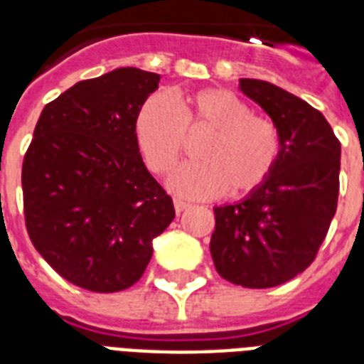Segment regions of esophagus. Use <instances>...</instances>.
I'll list each match as a JSON object with an SVG mask.
<instances>
[{"label": "esophagus", "instance_id": "obj_1", "mask_svg": "<svg viewBox=\"0 0 364 364\" xmlns=\"http://www.w3.org/2000/svg\"><path fill=\"white\" fill-rule=\"evenodd\" d=\"M173 205H176L177 213H181V211H185L188 208V202H185V200L176 198V200H173Z\"/></svg>", "mask_w": 364, "mask_h": 364}]
</instances>
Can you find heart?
Returning <instances> with one entry per match:
<instances>
[{"label": "heart", "mask_w": 364, "mask_h": 364, "mask_svg": "<svg viewBox=\"0 0 364 364\" xmlns=\"http://www.w3.org/2000/svg\"><path fill=\"white\" fill-rule=\"evenodd\" d=\"M208 132L194 162L171 171L168 187L185 198L242 196L260 187L279 156V132L253 115L247 102L227 88H204L171 102L149 96L134 121L137 147L154 173H166L183 151L185 134Z\"/></svg>", "instance_id": "1"}]
</instances>
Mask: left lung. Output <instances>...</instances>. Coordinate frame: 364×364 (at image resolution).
Segmentation results:
<instances>
[{
    "instance_id": "8db88e82",
    "label": "left lung",
    "mask_w": 364,
    "mask_h": 364,
    "mask_svg": "<svg viewBox=\"0 0 364 364\" xmlns=\"http://www.w3.org/2000/svg\"><path fill=\"white\" fill-rule=\"evenodd\" d=\"M238 88L279 132L266 181L240 202L215 205L210 251L219 276L249 289L276 287L316 259L338 202L340 141L308 102L259 79Z\"/></svg>"
}]
</instances>
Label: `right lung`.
I'll return each mask as SVG.
<instances>
[{"mask_svg":"<svg viewBox=\"0 0 364 364\" xmlns=\"http://www.w3.org/2000/svg\"><path fill=\"white\" fill-rule=\"evenodd\" d=\"M159 81V73L119 68L68 88L37 121L22 166L26 227L43 259L77 287H132L176 217L134 134Z\"/></svg>","mask_w":364,"mask_h":364,"instance_id":"obj_1","label":"right lung"}]
</instances>
